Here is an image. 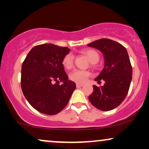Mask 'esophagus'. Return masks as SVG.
<instances>
[{
	"label": "esophagus",
	"mask_w": 149,
	"mask_h": 149,
	"mask_svg": "<svg viewBox=\"0 0 149 149\" xmlns=\"http://www.w3.org/2000/svg\"><path fill=\"white\" fill-rule=\"evenodd\" d=\"M83 86L82 84H80V83H76V87L77 88H80V87H81Z\"/></svg>",
	"instance_id": "obj_1"
}]
</instances>
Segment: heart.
<instances>
[{
    "label": "heart",
    "instance_id": "obj_1",
    "mask_svg": "<svg viewBox=\"0 0 149 149\" xmlns=\"http://www.w3.org/2000/svg\"><path fill=\"white\" fill-rule=\"evenodd\" d=\"M83 53L87 55L92 64L96 63L99 60V55L97 52L94 51V50H85V51H83ZM73 60H74L73 55L71 53H68L64 57L63 60H62V64L66 69H70L73 66ZM89 76H90V73L89 71L76 69L70 73L69 78L71 80L77 82V83H84L87 81Z\"/></svg>",
    "mask_w": 149,
    "mask_h": 149
}]
</instances>
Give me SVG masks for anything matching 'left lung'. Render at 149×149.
<instances>
[{"mask_svg":"<svg viewBox=\"0 0 149 149\" xmlns=\"http://www.w3.org/2000/svg\"><path fill=\"white\" fill-rule=\"evenodd\" d=\"M103 53L104 68L95 79L105 84L101 87L94 85V92L89 96L90 103L102 111L116 108L128 94L132 80V69L126 48L109 39H101L87 44Z\"/></svg>","mask_w":149,"mask_h":149,"instance_id":"8db88e82","label":"left lung"}]
</instances>
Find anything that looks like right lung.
Masks as SVG:
<instances>
[{
    "instance_id": "add662e5",
    "label": "right lung",
    "mask_w": 149,
    "mask_h": 149,
    "mask_svg": "<svg viewBox=\"0 0 149 149\" xmlns=\"http://www.w3.org/2000/svg\"><path fill=\"white\" fill-rule=\"evenodd\" d=\"M68 47L52 44L35 46L21 67V85L23 95L35 110L48 115L61 112L67 105L76 86L68 80L62 60ZM62 81V85L58 84Z\"/></svg>"
}]
</instances>
